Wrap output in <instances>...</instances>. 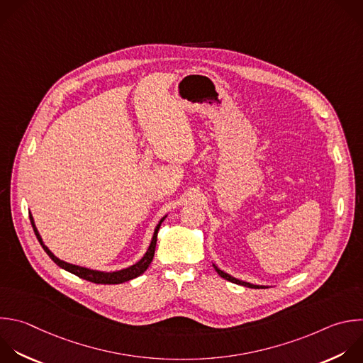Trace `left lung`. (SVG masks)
Segmentation results:
<instances>
[{
	"label": "left lung",
	"mask_w": 363,
	"mask_h": 363,
	"mask_svg": "<svg viewBox=\"0 0 363 363\" xmlns=\"http://www.w3.org/2000/svg\"><path fill=\"white\" fill-rule=\"evenodd\" d=\"M212 267L215 268V271H216V274H218L219 277H222L223 279H226V281H229V282H233V284H238V285H242V286H248V288H254V289L269 288V286H265V285H255V284H250V282H245V281H240V279H238V278H233L232 275H229V274L223 272L222 269H219L215 264H212Z\"/></svg>",
	"instance_id": "obj_1"
}]
</instances>
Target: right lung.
I'll return each instance as SVG.
<instances>
[{
  "mask_svg": "<svg viewBox=\"0 0 363 363\" xmlns=\"http://www.w3.org/2000/svg\"><path fill=\"white\" fill-rule=\"evenodd\" d=\"M165 218H167V215L162 216V218L160 219V222L157 223V226H155V229H154V233H152V238H151L150 247H148L147 252L144 254V257H143L138 262H135L134 265L127 267V268H124V269L106 272V271H98V269H91V268L74 265V264L65 262V261L60 259L58 257H55V255L50 251V248L44 244V240H43V238H41V235H40V232H38V229H37V226H35L34 218H33V215L30 213L31 225H33V228H34V232H35V235H37V238H38V240H40L41 247L44 248V251L48 254V257H50L60 268H62V269H65V271H68V272H71V274H74V275H77V277H79V278H82V279H86V281H89V282H94V284H104V285H115V284H123V282L131 281V279H134V278L143 275V274L148 269L150 264L152 262L154 252H155L157 235H158L160 226H161V223L165 220Z\"/></svg>",
  "mask_w": 363,
  "mask_h": 363,
  "instance_id": "obj_1",
  "label": "right lung"
}]
</instances>
